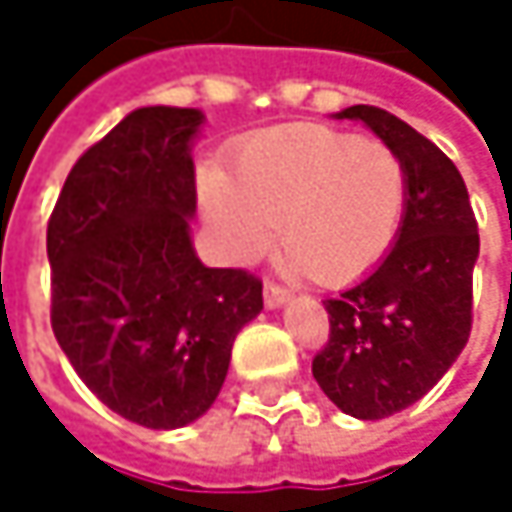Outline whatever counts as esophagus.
<instances>
[{"instance_id":"esophagus-1","label":"esophagus","mask_w":512,"mask_h":512,"mask_svg":"<svg viewBox=\"0 0 512 512\" xmlns=\"http://www.w3.org/2000/svg\"><path fill=\"white\" fill-rule=\"evenodd\" d=\"M262 294H265V306L268 309H277V306H283L288 300V291L283 286H277L274 280H265V286H262Z\"/></svg>"}]
</instances>
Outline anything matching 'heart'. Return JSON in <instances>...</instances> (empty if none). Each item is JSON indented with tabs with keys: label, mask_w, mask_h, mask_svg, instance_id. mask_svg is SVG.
Here are the masks:
<instances>
[{
	"label": "heart",
	"mask_w": 512,
	"mask_h": 512,
	"mask_svg": "<svg viewBox=\"0 0 512 512\" xmlns=\"http://www.w3.org/2000/svg\"><path fill=\"white\" fill-rule=\"evenodd\" d=\"M203 200L226 250L256 256L280 221L283 265L324 286L356 280L392 247L407 206L404 159L377 138L294 123L247 138Z\"/></svg>",
	"instance_id": "1"
}]
</instances>
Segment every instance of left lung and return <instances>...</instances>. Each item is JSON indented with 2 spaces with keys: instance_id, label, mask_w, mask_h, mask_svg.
<instances>
[{
  "instance_id": "1",
  "label": "left lung",
  "mask_w": 512,
  "mask_h": 512,
  "mask_svg": "<svg viewBox=\"0 0 512 512\" xmlns=\"http://www.w3.org/2000/svg\"><path fill=\"white\" fill-rule=\"evenodd\" d=\"M407 167L404 224L389 256L327 297V345L312 359L324 395L353 418H386L424 398L469 342L478 221L457 164L401 117L351 105Z\"/></svg>"
}]
</instances>
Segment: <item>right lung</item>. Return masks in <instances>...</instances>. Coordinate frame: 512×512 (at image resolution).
I'll return each instance as SVG.
<instances>
[{
	"label": "right lung",
	"instance_id": "add662e5",
	"mask_svg": "<svg viewBox=\"0 0 512 512\" xmlns=\"http://www.w3.org/2000/svg\"><path fill=\"white\" fill-rule=\"evenodd\" d=\"M197 108L150 105L88 147L46 226L52 333L117 416L153 430L200 418L224 386L262 280L206 268L188 235L197 209Z\"/></svg>",
	"mask_w": 512,
	"mask_h": 512
}]
</instances>
